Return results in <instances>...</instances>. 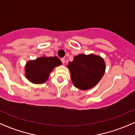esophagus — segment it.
I'll use <instances>...</instances> for the list:
<instances>
[{
    "instance_id": "obj_1",
    "label": "esophagus",
    "mask_w": 135,
    "mask_h": 135,
    "mask_svg": "<svg viewBox=\"0 0 135 135\" xmlns=\"http://www.w3.org/2000/svg\"><path fill=\"white\" fill-rule=\"evenodd\" d=\"M61 62H62V64H65V59H64V58H61Z\"/></svg>"
}]
</instances>
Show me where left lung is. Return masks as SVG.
Returning a JSON list of instances; mask_svg holds the SVG:
<instances>
[{
  "instance_id": "1",
  "label": "left lung",
  "mask_w": 135,
  "mask_h": 135,
  "mask_svg": "<svg viewBox=\"0 0 135 135\" xmlns=\"http://www.w3.org/2000/svg\"><path fill=\"white\" fill-rule=\"evenodd\" d=\"M74 86L81 90L91 89L98 84L105 72V63L100 56L80 55L68 65Z\"/></svg>"
}]
</instances>
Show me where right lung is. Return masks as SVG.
Instances as JSON below:
<instances>
[{"mask_svg": "<svg viewBox=\"0 0 135 135\" xmlns=\"http://www.w3.org/2000/svg\"><path fill=\"white\" fill-rule=\"evenodd\" d=\"M61 65L57 57H42L27 62L25 76L34 84H42L48 78L50 73L55 66Z\"/></svg>", "mask_w": 135, "mask_h": 135, "instance_id": "right-lung-1", "label": "right lung"}]
</instances>
